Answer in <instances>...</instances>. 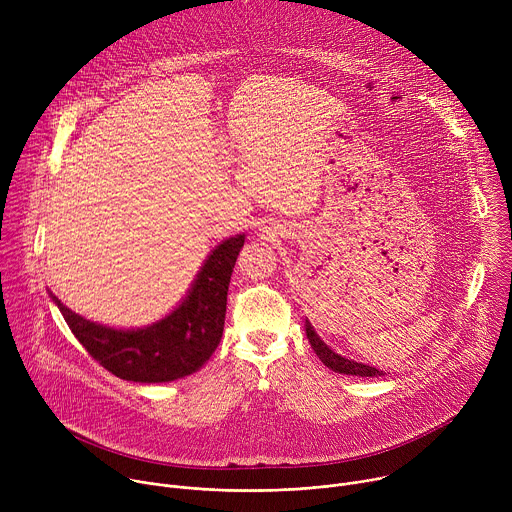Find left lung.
I'll use <instances>...</instances> for the list:
<instances>
[{
  "label": "left lung",
  "instance_id": "obj_1",
  "mask_svg": "<svg viewBox=\"0 0 512 512\" xmlns=\"http://www.w3.org/2000/svg\"><path fill=\"white\" fill-rule=\"evenodd\" d=\"M306 334H308V340H310L314 352L320 356V360L326 364V367L332 369L334 373L354 375V377H381V375H385V373L379 371V369H373V367H367V364H360V362L342 358L340 354L332 352V350L318 338V334L314 332V328H312L310 324H306Z\"/></svg>",
  "mask_w": 512,
  "mask_h": 512
}]
</instances>
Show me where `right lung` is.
<instances>
[{"label": "right lung", "instance_id": "add662e5", "mask_svg": "<svg viewBox=\"0 0 512 512\" xmlns=\"http://www.w3.org/2000/svg\"><path fill=\"white\" fill-rule=\"evenodd\" d=\"M245 235L223 241L206 259L186 300L143 330H111L64 308L68 328L103 369L133 383H168L196 373L221 342L227 291Z\"/></svg>", "mask_w": 512, "mask_h": 512}]
</instances>
